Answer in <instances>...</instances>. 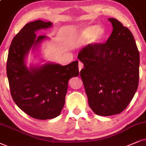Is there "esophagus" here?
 Masks as SVG:
<instances>
[{"mask_svg":"<svg viewBox=\"0 0 146 146\" xmlns=\"http://www.w3.org/2000/svg\"><path fill=\"white\" fill-rule=\"evenodd\" d=\"M78 67H79V71H81L83 69V67H84V64H83V62H79V64H78Z\"/></svg>","mask_w":146,"mask_h":146,"instance_id":"esophagus-1","label":"esophagus"}]
</instances>
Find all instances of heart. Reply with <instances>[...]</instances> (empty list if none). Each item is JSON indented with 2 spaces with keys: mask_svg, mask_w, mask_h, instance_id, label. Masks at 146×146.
I'll use <instances>...</instances> for the list:
<instances>
[{
  "mask_svg": "<svg viewBox=\"0 0 146 146\" xmlns=\"http://www.w3.org/2000/svg\"><path fill=\"white\" fill-rule=\"evenodd\" d=\"M105 34V29L101 25H91L82 29L79 32L77 40L84 42L90 39L92 43H97L102 40Z\"/></svg>",
  "mask_w": 146,
  "mask_h": 146,
  "instance_id": "1",
  "label": "heart"
}]
</instances>
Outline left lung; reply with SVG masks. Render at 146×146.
Here are the masks:
<instances>
[{"label":"left lung","instance_id":"left-lung-1","mask_svg":"<svg viewBox=\"0 0 146 146\" xmlns=\"http://www.w3.org/2000/svg\"><path fill=\"white\" fill-rule=\"evenodd\" d=\"M108 19L113 29L106 43L88 44L78 54L89 106L100 116L123 111L139 84V53L133 36L117 19Z\"/></svg>","mask_w":146,"mask_h":146}]
</instances>
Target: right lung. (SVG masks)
Returning a JSON list of instances; mask_svg holds the SVG:
<instances>
[{
	"label": "right lung",
	"mask_w": 146,
	"mask_h": 146,
	"mask_svg": "<svg viewBox=\"0 0 146 146\" xmlns=\"http://www.w3.org/2000/svg\"><path fill=\"white\" fill-rule=\"evenodd\" d=\"M52 26V22L42 20L27 23L13 39L7 58V75L13 99L20 109L36 119L59 115L65 103L68 82L79 73L77 60L64 66L47 62L27 67L25 59L30 50H36L48 39L37 36L36 32Z\"/></svg>",
	"instance_id": "add662e5"
}]
</instances>
